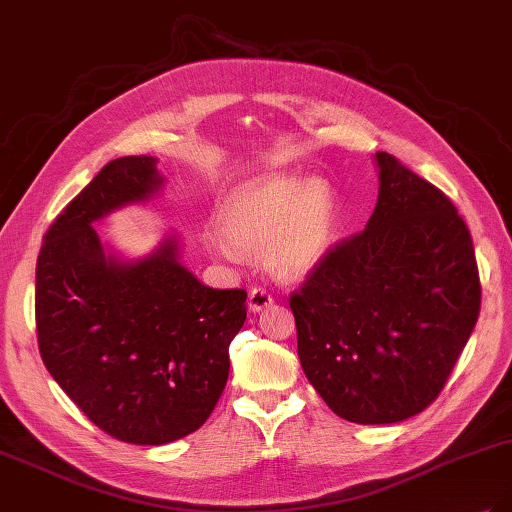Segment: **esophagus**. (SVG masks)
Wrapping results in <instances>:
<instances>
[{
	"label": "esophagus",
	"mask_w": 512,
	"mask_h": 512,
	"mask_svg": "<svg viewBox=\"0 0 512 512\" xmlns=\"http://www.w3.org/2000/svg\"><path fill=\"white\" fill-rule=\"evenodd\" d=\"M269 305H273V297L265 288L250 290V297H247V307H250V312L258 314V312H262V309H267Z\"/></svg>",
	"instance_id": "1"
}]
</instances>
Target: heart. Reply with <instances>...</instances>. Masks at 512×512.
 <instances>
[{
    "mask_svg": "<svg viewBox=\"0 0 512 512\" xmlns=\"http://www.w3.org/2000/svg\"><path fill=\"white\" fill-rule=\"evenodd\" d=\"M220 235L207 232L209 252L235 258L237 250L265 252L284 280H301L327 260L337 235V194L322 177L273 173L245 181L218 211Z\"/></svg>",
    "mask_w": 512,
    "mask_h": 512,
    "instance_id": "b5f03b06",
    "label": "heart"
}]
</instances>
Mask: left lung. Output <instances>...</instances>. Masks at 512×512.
<instances>
[{"mask_svg": "<svg viewBox=\"0 0 512 512\" xmlns=\"http://www.w3.org/2000/svg\"><path fill=\"white\" fill-rule=\"evenodd\" d=\"M378 203L290 297L307 380L337 416L391 425L442 391L474 331L470 230L436 185L378 151Z\"/></svg>", "mask_w": 512, "mask_h": 512, "instance_id": "obj_1", "label": "left lung"}]
</instances>
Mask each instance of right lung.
Returning a JSON list of instances; mask_svg holds the SVG:
<instances>
[{
	"label": "right lung",
	"mask_w": 512,
	"mask_h": 512,
	"mask_svg": "<svg viewBox=\"0 0 512 512\" xmlns=\"http://www.w3.org/2000/svg\"><path fill=\"white\" fill-rule=\"evenodd\" d=\"M156 164L108 162L59 213L36 265L46 369L91 423L141 446L175 442L207 421L247 316L245 290L209 288L183 265L175 230L138 258L100 239L94 224L160 196Z\"/></svg>",
	"instance_id": "add662e5"
}]
</instances>
